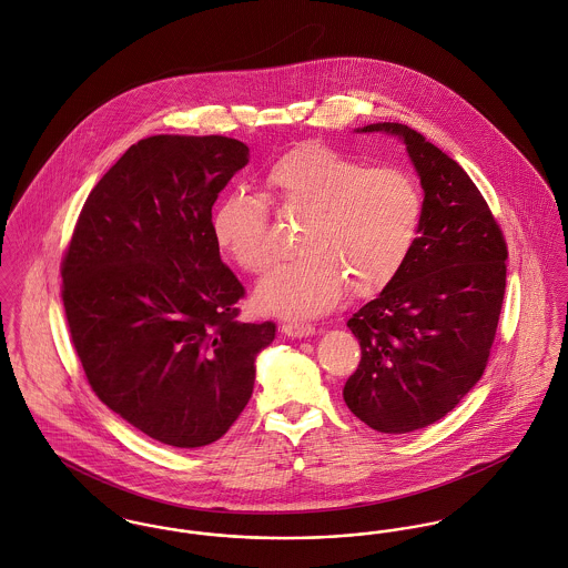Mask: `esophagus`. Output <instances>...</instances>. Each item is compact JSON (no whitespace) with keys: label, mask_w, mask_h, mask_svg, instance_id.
<instances>
[{"label":"esophagus","mask_w":568,"mask_h":568,"mask_svg":"<svg viewBox=\"0 0 568 568\" xmlns=\"http://www.w3.org/2000/svg\"><path fill=\"white\" fill-rule=\"evenodd\" d=\"M281 331L287 335V337H310L314 335L315 328L312 324H305V322H283L281 324Z\"/></svg>","instance_id":"obj_1"}]
</instances>
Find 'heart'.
<instances>
[{
  "label": "heart",
  "mask_w": 568,
  "mask_h": 568,
  "mask_svg": "<svg viewBox=\"0 0 568 568\" xmlns=\"http://www.w3.org/2000/svg\"><path fill=\"white\" fill-rule=\"evenodd\" d=\"M265 197L283 213L303 217L301 254L278 265L256 287L265 312L315 315L331 310L346 285L357 296L383 290L414 251L423 220V195L400 168H368L317 141L274 159ZM215 244L246 274L261 276L276 261L270 209L258 195L233 191L211 215Z\"/></svg>",
  "instance_id": "heart-1"
}]
</instances>
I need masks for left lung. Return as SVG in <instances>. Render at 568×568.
Returning <instances> with one entry per match:
<instances>
[{
    "label": "left lung",
    "instance_id": "1",
    "mask_svg": "<svg viewBox=\"0 0 568 568\" xmlns=\"http://www.w3.org/2000/svg\"><path fill=\"white\" fill-rule=\"evenodd\" d=\"M398 134L425 190L420 235L403 270L348 320L362 359L344 385L348 409L381 434L444 418L481 378L505 296L504 231L470 176L420 132Z\"/></svg>",
    "mask_w": 568,
    "mask_h": 568
}]
</instances>
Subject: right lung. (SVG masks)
Returning a JSON list of instances; mask_svg holds the SVG:
<instances>
[{"label":"right lung","mask_w":568,"mask_h":568,"mask_svg":"<svg viewBox=\"0 0 568 568\" xmlns=\"http://www.w3.org/2000/svg\"><path fill=\"white\" fill-rule=\"evenodd\" d=\"M248 148L154 134L91 190L61 261L64 317L98 398L179 448L220 440L253 396L274 322H240L246 296L222 263L211 206Z\"/></svg>","instance_id":"right-lung-1"}]
</instances>
